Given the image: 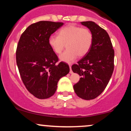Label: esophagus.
<instances>
[{
  "label": "esophagus",
  "instance_id": "esophagus-1",
  "mask_svg": "<svg viewBox=\"0 0 131 131\" xmlns=\"http://www.w3.org/2000/svg\"><path fill=\"white\" fill-rule=\"evenodd\" d=\"M70 74H72V73H73V71H72V70H71V64H70Z\"/></svg>",
  "mask_w": 131,
  "mask_h": 131
}]
</instances>
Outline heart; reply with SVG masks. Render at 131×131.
Returning a JSON list of instances; mask_svg holds the SVG:
<instances>
[{"label":"heart","instance_id":"b5f03b06","mask_svg":"<svg viewBox=\"0 0 131 131\" xmlns=\"http://www.w3.org/2000/svg\"><path fill=\"white\" fill-rule=\"evenodd\" d=\"M48 42L55 53L62 52L65 45L67 50L59 57L61 61L71 63L78 56H85L89 52L93 42V35L88 28L68 25L58 32V36L51 35Z\"/></svg>","mask_w":131,"mask_h":131}]
</instances>
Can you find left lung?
I'll use <instances>...</instances> for the list:
<instances>
[{"label":"left lung","mask_w":131,"mask_h":131,"mask_svg":"<svg viewBox=\"0 0 131 131\" xmlns=\"http://www.w3.org/2000/svg\"><path fill=\"white\" fill-rule=\"evenodd\" d=\"M81 23L92 33L93 42L89 52L72 66L73 71L81 76L73 88L78 97L89 100L100 95L108 84L114 70L115 52L105 29L93 21Z\"/></svg>","instance_id":"8db88e82"}]
</instances>
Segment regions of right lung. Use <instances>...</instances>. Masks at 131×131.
Here are the masks:
<instances>
[{"label": "right lung", "mask_w": 131, "mask_h": 131, "mask_svg": "<svg viewBox=\"0 0 131 131\" xmlns=\"http://www.w3.org/2000/svg\"><path fill=\"white\" fill-rule=\"evenodd\" d=\"M63 23L40 21L31 25L21 36L16 59L23 82L28 91L39 99L55 94L61 78L70 72L67 63L58 61V57L49 46L51 34Z\"/></svg>", "instance_id": "obj_1"}]
</instances>
